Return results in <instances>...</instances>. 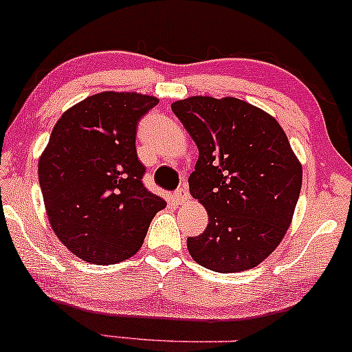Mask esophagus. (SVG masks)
Returning <instances> with one entry per match:
<instances>
[{
    "mask_svg": "<svg viewBox=\"0 0 352 352\" xmlns=\"http://www.w3.org/2000/svg\"><path fill=\"white\" fill-rule=\"evenodd\" d=\"M173 197H175L177 201H187L190 199V193H188V188L187 185H182L175 190V193H173Z\"/></svg>",
    "mask_w": 352,
    "mask_h": 352,
    "instance_id": "obj_1",
    "label": "esophagus"
}]
</instances>
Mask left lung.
Segmentation results:
<instances>
[{
	"label": "left lung",
	"instance_id": "8db88e82",
	"mask_svg": "<svg viewBox=\"0 0 352 352\" xmlns=\"http://www.w3.org/2000/svg\"><path fill=\"white\" fill-rule=\"evenodd\" d=\"M173 114L199 147L190 193L208 227L188 236L197 263L218 273L260 265L280 245L300 197L302 170L280 124L235 98H188Z\"/></svg>",
	"mask_w": 352,
	"mask_h": 352
}]
</instances>
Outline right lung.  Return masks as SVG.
I'll return each instance as SVG.
<instances>
[{"label": "right lung", "mask_w": 352, "mask_h": 352, "mask_svg": "<svg viewBox=\"0 0 352 352\" xmlns=\"http://www.w3.org/2000/svg\"><path fill=\"white\" fill-rule=\"evenodd\" d=\"M159 100L135 92H100L64 112L39 159L47 218L67 250L111 265L137 253L165 201L144 185L137 157L140 119Z\"/></svg>", "instance_id": "add662e5"}]
</instances>
